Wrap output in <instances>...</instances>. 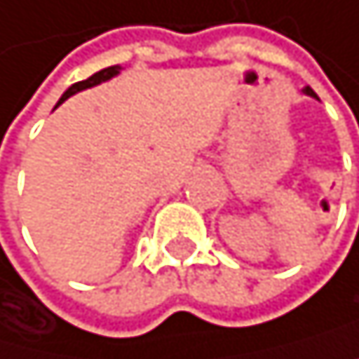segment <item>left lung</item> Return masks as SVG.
<instances>
[{
	"label": "left lung",
	"mask_w": 359,
	"mask_h": 359,
	"mask_svg": "<svg viewBox=\"0 0 359 359\" xmlns=\"http://www.w3.org/2000/svg\"><path fill=\"white\" fill-rule=\"evenodd\" d=\"M302 92H304V95H309V97H313V99H318V95H316V92H313V90H311L309 86H306V88L302 90Z\"/></svg>",
	"instance_id": "left-lung-1"
}]
</instances>
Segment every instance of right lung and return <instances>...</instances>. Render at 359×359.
Wrapping results in <instances>:
<instances>
[{
  "instance_id": "obj_1",
  "label": "right lung",
  "mask_w": 359,
  "mask_h": 359,
  "mask_svg": "<svg viewBox=\"0 0 359 359\" xmlns=\"http://www.w3.org/2000/svg\"><path fill=\"white\" fill-rule=\"evenodd\" d=\"M121 72V66H110V68H103V70H99V72H95L92 76H88L86 81H79V83H72L66 92L61 95V99H59V103L55 105V107H59L63 101L66 99H70L72 95H76V92H81V90H88V88H95V86H99V83H105V81H110L112 76H116Z\"/></svg>"
}]
</instances>
